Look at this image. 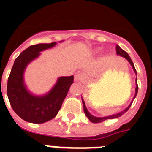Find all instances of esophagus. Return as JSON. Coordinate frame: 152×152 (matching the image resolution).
Masks as SVG:
<instances>
[{
	"mask_svg": "<svg viewBox=\"0 0 152 152\" xmlns=\"http://www.w3.org/2000/svg\"><path fill=\"white\" fill-rule=\"evenodd\" d=\"M83 77V73L81 71H77L74 75L75 81H80Z\"/></svg>",
	"mask_w": 152,
	"mask_h": 152,
	"instance_id": "esophagus-1",
	"label": "esophagus"
}]
</instances>
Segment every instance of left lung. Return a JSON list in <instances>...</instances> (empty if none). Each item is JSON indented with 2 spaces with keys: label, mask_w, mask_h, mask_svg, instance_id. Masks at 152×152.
<instances>
[{
  "label": "left lung",
  "mask_w": 152,
  "mask_h": 152,
  "mask_svg": "<svg viewBox=\"0 0 152 152\" xmlns=\"http://www.w3.org/2000/svg\"><path fill=\"white\" fill-rule=\"evenodd\" d=\"M116 53L118 54V55H119V56H122V57H125L126 60L129 61V63H130V65L132 66V69L134 71V73L137 75V72H136V69H135V68H134V63H133L132 60H131V58H130V56H129V54L125 52V50H123L122 48H120L119 47H118V45L116 46ZM135 83H136V87H135V93H134V96L133 97V99L132 101L131 102V103L129 104V105L128 106L127 108H125L124 110L121 111L120 113H116V114H114V115H109V116H104V117H96V116L92 115H91L90 113H89V112L88 110H87L86 109V106L85 105V102H84V100L83 99V98H82V101H83V109H84V113H85L86 115V117L89 119V121L92 122H93V123H100V122H104V121H105V120L107 119H111V118H118V117H120L121 115H122L124 114L125 113H126L128 110H129V109L130 108V106H131L133 100H134V99L137 96V93H138V83H137V78L136 80H135Z\"/></svg>",
  "instance_id": "8db88e82"
}]
</instances>
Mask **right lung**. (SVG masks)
I'll use <instances>...</instances> for the list:
<instances>
[{"label":"right lung","mask_w":152,"mask_h":152,"mask_svg":"<svg viewBox=\"0 0 152 152\" xmlns=\"http://www.w3.org/2000/svg\"><path fill=\"white\" fill-rule=\"evenodd\" d=\"M56 45V42H53L30 46L20 54L11 69L7 94L16 114L26 122L41 124L53 118L60 111L73 83V76H61L58 78L52 89L42 96L31 93L25 85L23 74L27 65L40 55L39 52Z\"/></svg>","instance_id":"add662e5"}]
</instances>
